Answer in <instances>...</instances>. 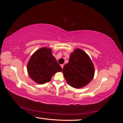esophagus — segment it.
<instances>
[{"label": "esophagus", "instance_id": "obj_1", "mask_svg": "<svg viewBox=\"0 0 123 123\" xmlns=\"http://www.w3.org/2000/svg\"><path fill=\"white\" fill-rule=\"evenodd\" d=\"M61 67L62 69L63 68V67H64V64H61Z\"/></svg>", "mask_w": 123, "mask_h": 123}]
</instances>
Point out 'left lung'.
<instances>
[{
	"label": "left lung",
	"instance_id": "8db88e82",
	"mask_svg": "<svg viewBox=\"0 0 123 123\" xmlns=\"http://www.w3.org/2000/svg\"><path fill=\"white\" fill-rule=\"evenodd\" d=\"M63 74L70 86L81 88L93 79L95 69L88 55L81 49H77L70 54L68 63L64 65Z\"/></svg>",
	"mask_w": 123,
	"mask_h": 123
}]
</instances>
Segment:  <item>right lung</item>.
I'll use <instances>...</instances> for the list:
<instances>
[{
  "instance_id": "right-lung-1",
  "label": "right lung",
  "mask_w": 123,
  "mask_h": 123,
  "mask_svg": "<svg viewBox=\"0 0 123 123\" xmlns=\"http://www.w3.org/2000/svg\"><path fill=\"white\" fill-rule=\"evenodd\" d=\"M27 71L31 79L39 84L49 82L52 77L62 68L52 53V49L42 48L31 56L27 63Z\"/></svg>"
}]
</instances>
